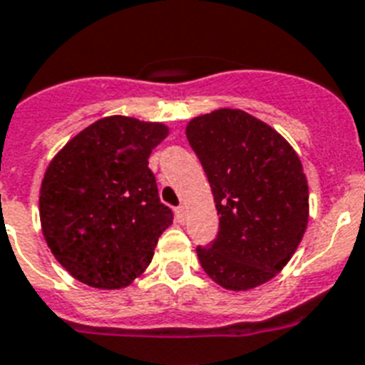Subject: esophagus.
<instances>
[{
  "label": "esophagus",
  "instance_id": "34e87169",
  "mask_svg": "<svg viewBox=\"0 0 365 365\" xmlns=\"http://www.w3.org/2000/svg\"><path fill=\"white\" fill-rule=\"evenodd\" d=\"M185 215H187V211H185V207L180 206L176 207V220L180 222V225H183L185 222Z\"/></svg>",
  "mask_w": 365,
  "mask_h": 365
}]
</instances>
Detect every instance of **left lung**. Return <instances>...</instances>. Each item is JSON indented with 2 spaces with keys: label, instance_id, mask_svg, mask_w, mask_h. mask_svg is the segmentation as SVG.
I'll return each instance as SVG.
<instances>
[{
  "label": "left lung",
  "instance_id": "8db88e82",
  "mask_svg": "<svg viewBox=\"0 0 365 365\" xmlns=\"http://www.w3.org/2000/svg\"><path fill=\"white\" fill-rule=\"evenodd\" d=\"M219 213V234L197 254L230 292L262 286L284 269L308 225V182L293 146L241 109L195 116L185 128Z\"/></svg>",
  "mask_w": 365,
  "mask_h": 365
}]
</instances>
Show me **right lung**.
Returning <instances> with one entry per match:
<instances>
[{"label": "right lung", "instance_id": "add662e5", "mask_svg": "<svg viewBox=\"0 0 365 365\" xmlns=\"http://www.w3.org/2000/svg\"><path fill=\"white\" fill-rule=\"evenodd\" d=\"M167 135L161 122L106 116L50 161L38 198L42 234L76 280L122 289L146 271L159 235L173 225L148 168Z\"/></svg>", "mask_w": 365, "mask_h": 365}]
</instances>
